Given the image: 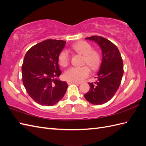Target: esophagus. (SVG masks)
Segmentation results:
<instances>
[{
	"instance_id": "esophagus-1",
	"label": "esophagus",
	"mask_w": 146,
	"mask_h": 146,
	"mask_svg": "<svg viewBox=\"0 0 146 146\" xmlns=\"http://www.w3.org/2000/svg\"><path fill=\"white\" fill-rule=\"evenodd\" d=\"M68 85H70V84H76V85H79L80 83L78 82H70V81H68Z\"/></svg>"
}]
</instances>
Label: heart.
I'll use <instances>...</instances> for the list:
<instances>
[{
	"instance_id": "b5f03b06",
	"label": "heart",
	"mask_w": 146,
	"mask_h": 146,
	"mask_svg": "<svg viewBox=\"0 0 146 146\" xmlns=\"http://www.w3.org/2000/svg\"><path fill=\"white\" fill-rule=\"evenodd\" d=\"M72 48L76 52L83 55V64H86L92 70H96L99 68L100 63V55L99 53L94 50L90 44L86 41H79L72 45ZM60 64L65 67L69 64V56L68 52L63 50L58 56ZM90 69L86 66L82 67H71L64 72V77L68 81L79 82L90 76Z\"/></svg>"
}]
</instances>
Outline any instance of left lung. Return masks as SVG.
<instances>
[{
    "instance_id": "8db88e82",
    "label": "left lung",
    "mask_w": 146,
    "mask_h": 146,
    "mask_svg": "<svg viewBox=\"0 0 146 146\" xmlns=\"http://www.w3.org/2000/svg\"><path fill=\"white\" fill-rule=\"evenodd\" d=\"M99 46L102 60L96 82L89 83L90 91L84 95L87 101L94 105L107 102L115 94L120 86L123 74V61L118 48L108 39L99 36L85 38Z\"/></svg>"
}]
</instances>
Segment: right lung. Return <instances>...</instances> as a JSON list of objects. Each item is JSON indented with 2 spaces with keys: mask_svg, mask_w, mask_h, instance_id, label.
Returning a JSON list of instances; mask_svg holds the SVG:
<instances>
[{
  "mask_svg": "<svg viewBox=\"0 0 146 146\" xmlns=\"http://www.w3.org/2000/svg\"><path fill=\"white\" fill-rule=\"evenodd\" d=\"M66 42L47 39L31 47L24 56L22 66L24 86L30 98L41 105L56 104L67 90L68 83L58 78L61 74L58 56Z\"/></svg>",
  "mask_w": 146,
  "mask_h": 146,
  "instance_id": "add662e5",
  "label": "right lung"
}]
</instances>
